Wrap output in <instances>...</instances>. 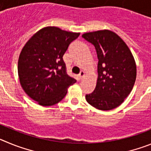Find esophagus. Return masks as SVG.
Wrapping results in <instances>:
<instances>
[{"label": "esophagus", "instance_id": "1", "mask_svg": "<svg viewBox=\"0 0 151 151\" xmlns=\"http://www.w3.org/2000/svg\"><path fill=\"white\" fill-rule=\"evenodd\" d=\"M85 72H84V71H81V72H80L79 75H78V78H79V79H82V78H83L84 77H85Z\"/></svg>", "mask_w": 151, "mask_h": 151}]
</instances>
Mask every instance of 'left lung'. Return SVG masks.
Wrapping results in <instances>:
<instances>
[{"instance_id": "1", "label": "left lung", "mask_w": 151, "mask_h": 151, "mask_svg": "<svg viewBox=\"0 0 151 151\" xmlns=\"http://www.w3.org/2000/svg\"><path fill=\"white\" fill-rule=\"evenodd\" d=\"M82 36L94 45L98 59L97 85L85 99L98 110H113L132 90L137 74L134 57L123 40L112 31L99 30Z\"/></svg>"}]
</instances>
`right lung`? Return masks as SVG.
Here are the masks:
<instances>
[{
    "label": "right lung",
    "instance_id": "add662e5",
    "mask_svg": "<svg viewBox=\"0 0 151 151\" xmlns=\"http://www.w3.org/2000/svg\"><path fill=\"white\" fill-rule=\"evenodd\" d=\"M79 35L47 26L38 31L22 47L18 60L20 85L41 106L59 103L76 82L66 73L63 56Z\"/></svg>",
    "mask_w": 151,
    "mask_h": 151
}]
</instances>
